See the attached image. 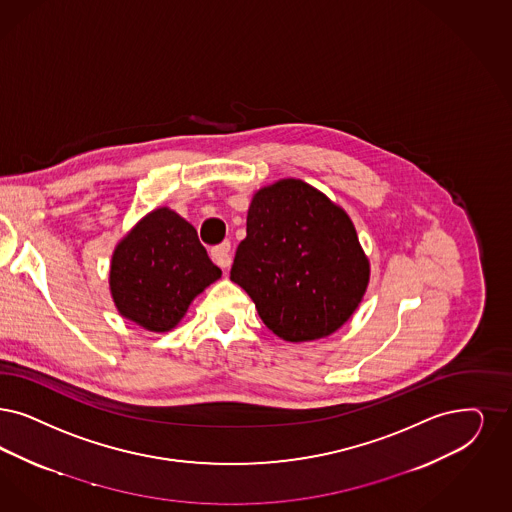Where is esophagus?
Returning <instances> with one entry per match:
<instances>
[{
    "label": "esophagus",
    "instance_id": "obj_1",
    "mask_svg": "<svg viewBox=\"0 0 512 512\" xmlns=\"http://www.w3.org/2000/svg\"><path fill=\"white\" fill-rule=\"evenodd\" d=\"M210 256H212L214 264L220 265V267H224V269H228L231 262H233V258H231V243H229V241H224L222 245L212 248V250H210Z\"/></svg>",
    "mask_w": 512,
    "mask_h": 512
}]
</instances>
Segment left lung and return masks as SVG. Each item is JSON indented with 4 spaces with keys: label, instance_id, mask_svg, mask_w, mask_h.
<instances>
[{
    "label": "left lung",
    "instance_id": "8db88e82",
    "mask_svg": "<svg viewBox=\"0 0 512 512\" xmlns=\"http://www.w3.org/2000/svg\"><path fill=\"white\" fill-rule=\"evenodd\" d=\"M231 281L273 334L302 343L351 319L370 283V260L340 205L303 180L283 178L252 195Z\"/></svg>",
    "mask_w": 512,
    "mask_h": 512
}]
</instances>
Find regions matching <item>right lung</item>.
I'll return each instance as SVG.
<instances>
[{"label":"right lung","mask_w":512,"mask_h":512,"mask_svg":"<svg viewBox=\"0 0 512 512\" xmlns=\"http://www.w3.org/2000/svg\"><path fill=\"white\" fill-rule=\"evenodd\" d=\"M222 269L178 212L159 207L115 245L110 292L121 317L150 332H169Z\"/></svg>","instance_id":"1"}]
</instances>
